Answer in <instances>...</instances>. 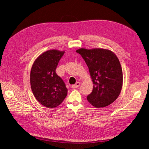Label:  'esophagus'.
<instances>
[{"mask_svg": "<svg viewBox=\"0 0 149 149\" xmlns=\"http://www.w3.org/2000/svg\"><path fill=\"white\" fill-rule=\"evenodd\" d=\"M80 84H81V83H80L79 82H77L75 84L73 85V86H71V87H72V88H77V87H79Z\"/></svg>", "mask_w": 149, "mask_h": 149, "instance_id": "esophagus-1", "label": "esophagus"}]
</instances>
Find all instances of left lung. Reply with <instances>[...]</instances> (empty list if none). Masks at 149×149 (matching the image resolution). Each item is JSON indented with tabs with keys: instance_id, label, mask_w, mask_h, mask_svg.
Listing matches in <instances>:
<instances>
[{
	"instance_id": "1",
	"label": "left lung",
	"mask_w": 149,
	"mask_h": 149,
	"mask_svg": "<svg viewBox=\"0 0 149 149\" xmlns=\"http://www.w3.org/2000/svg\"><path fill=\"white\" fill-rule=\"evenodd\" d=\"M76 51L84 58L93 82L88 102L97 108L109 106L119 96L123 85L122 69L117 56L103 48H80Z\"/></svg>"
}]
</instances>
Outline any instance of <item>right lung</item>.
<instances>
[{
	"mask_svg": "<svg viewBox=\"0 0 149 149\" xmlns=\"http://www.w3.org/2000/svg\"><path fill=\"white\" fill-rule=\"evenodd\" d=\"M65 51H46L34 61L30 81L33 94L38 102L48 108L60 105L67 95L63 81L56 73L58 63Z\"/></svg>",
	"mask_w": 149,
	"mask_h": 149,
	"instance_id": "right-lung-1",
	"label": "right lung"
}]
</instances>
